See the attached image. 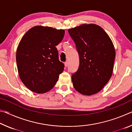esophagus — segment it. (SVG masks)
<instances>
[{
	"label": "esophagus",
	"instance_id": "obj_1",
	"mask_svg": "<svg viewBox=\"0 0 132 132\" xmlns=\"http://www.w3.org/2000/svg\"><path fill=\"white\" fill-rule=\"evenodd\" d=\"M64 66H65V67H67L68 66V61L64 62Z\"/></svg>",
	"mask_w": 132,
	"mask_h": 132
}]
</instances>
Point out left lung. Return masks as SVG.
Here are the masks:
<instances>
[{"label":"left lung","instance_id":"obj_1","mask_svg":"<svg viewBox=\"0 0 132 132\" xmlns=\"http://www.w3.org/2000/svg\"><path fill=\"white\" fill-rule=\"evenodd\" d=\"M80 57L78 70L71 76L75 90L85 95L101 91L112 75L115 50L104 29L95 24H81L68 30Z\"/></svg>","mask_w":132,"mask_h":132}]
</instances>
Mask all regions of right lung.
Here are the masks:
<instances>
[{
  "mask_svg": "<svg viewBox=\"0 0 132 132\" xmlns=\"http://www.w3.org/2000/svg\"><path fill=\"white\" fill-rule=\"evenodd\" d=\"M64 30L37 26L22 37L17 48L18 73L26 87L38 94L50 91L63 72L56 46L63 39Z\"/></svg>",
  "mask_w": 132,
  "mask_h": 132,
  "instance_id": "obj_1",
  "label": "right lung"
}]
</instances>
